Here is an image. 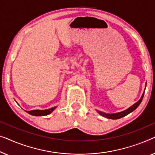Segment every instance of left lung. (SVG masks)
<instances>
[{
	"label": "left lung",
	"mask_w": 155,
	"mask_h": 155,
	"mask_svg": "<svg viewBox=\"0 0 155 155\" xmlns=\"http://www.w3.org/2000/svg\"><path fill=\"white\" fill-rule=\"evenodd\" d=\"M145 88H146V86H145ZM144 93H145V91H144ZM144 93H143V95H142V96H141L140 99L139 100L138 102L133 104L132 106H130L129 108L126 109V110L122 111V112L114 113V114H107V113H104V112H101V111H99V110H97V112H98L99 114L101 115V116L105 117V118H107V119H118L122 118V117H125V116H126V115H128V114H130V112H132L133 111H134L137 107H138L139 105H140V104L141 103V102H142L143 98Z\"/></svg>",
	"instance_id": "8db88e82"
}]
</instances>
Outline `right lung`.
Listing matches in <instances>:
<instances>
[{
  "label": "right lung",
  "instance_id": "obj_1",
  "mask_svg": "<svg viewBox=\"0 0 155 155\" xmlns=\"http://www.w3.org/2000/svg\"><path fill=\"white\" fill-rule=\"evenodd\" d=\"M57 107H51L50 109H47V110H31V111H26L28 114L33 115V116H45V115H48L53 112L54 110H55Z\"/></svg>",
  "mask_w": 155,
  "mask_h": 155
}]
</instances>
